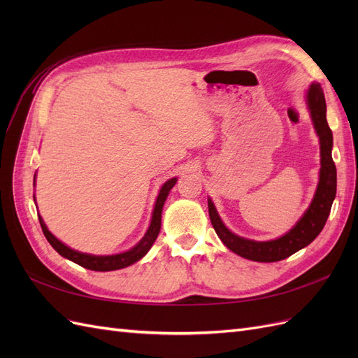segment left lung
I'll list each match as a JSON object with an SVG mask.
<instances>
[{
	"label": "left lung",
	"instance_id": "8db88e82",
	"mask_svg": "<svg viewBox=\"0 0 358 358\" xmlns=\"http://www.w3.org/2000/svg\"><path fill=\"white\" fill-rule=\"evenodd\" d=\"M308 106L313 125L321 143V170L320 183L309 209L301 220L285 236L270 242H254L233 234L220 220L213 203L209 200V216L216 234L222 243L234 254L259 263L280 262L301 248L308 246L321 233L330 215L331 204L336 196V166L331 158L333 134L326 117V99L318 83H312L308 91Z\"/></svg>",
	"mask_w": 358,
	"mask_h": 358
}]
</instances>
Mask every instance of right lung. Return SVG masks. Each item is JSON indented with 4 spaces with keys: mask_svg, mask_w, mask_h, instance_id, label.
Segmentation results:
<instances>
[{
    "mask_svg": "<svg viewBox=\"0 0 358 358\" xmlns=\"http://www.w3.org/2000/svg\"><path fill=\"white\" fill-rule=\"evenodd\" d=\"M176 178H173L170 180H167L164 185H162L159 194H158V199L155 203V209H154V215H152V221H150V227L149 230L146 231L145 237L142 241H140L134 248L129 249L127 252L122 254H116V255H106V257H99V255H90V254H83V252H78L74 251V249H70L69 246L64 245L62 242H59L55 236H53L49 230L48 227L43 222L41 216L38 215V221L41 225V230L43 234L46 236L48 242L52 245V248L55 249V251L62 255L64 258H69L70 262L79 264L85 268H90V270H95V272H110V270H117V268H124L129 264H133L136 262H138L140 258H142L149 249L152 246V243L155 242L157 236L159 233L161 229V212H162V206H164V201L169 196V191L175 187L176 183Z\"/></svg>",
    "mask_w": 358,
    "mask_h": 358,
    "instance_id": "obj_1",
    "label": "right lung"
}]
</instances>
